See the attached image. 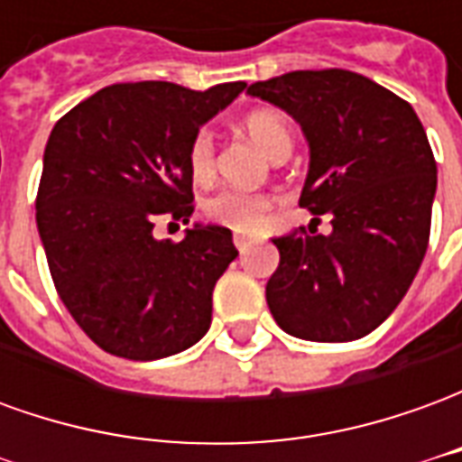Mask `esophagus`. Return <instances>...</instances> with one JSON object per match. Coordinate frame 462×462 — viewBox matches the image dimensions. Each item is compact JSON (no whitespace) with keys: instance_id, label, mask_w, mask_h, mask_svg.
Listing matches in <instances>:
<instances>
[{"instance_id":"34e87169","label":"esophagus","mask_w":462,"mask_h":462,"mask_svg":"<svg viewBox=\"0 0 462 462\" xmlns=\"http://www.w3.org/2000/svg\"><path fill=\"white\" fill-rule=\"evenodd\" d=\"M232 242H235V247H237L240 252H247V247L252 245L250 237H245V235H235V237H232Z\"/></svg>"}]
</instances>
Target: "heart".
I'll use <instances>...</instances> for the list:
<instances>
[{"mask_svg": "<svg viewBox=\"0 0 462 462\" xmlns=\"http://www.w3.org/2000/svg\"><path fill=\"white\" fill-rule=\"evenodd\" d=\"M245 131L250 133L257 148L267 152L270 158L282 151L291 152V128L280 111H272V108L252 111L245 118ZM188 165H190L192 178L198 182H210L215 178V143L208 131L195 133L190 148H188ZM270 208V198L240 190H222L205 202V215L227 230L254 232L262 227Z\"/></svg>", "mask_w": 462, "mask_h": 462, "instance_id": "b5f03b06", "label": "heart"}]
</instances>
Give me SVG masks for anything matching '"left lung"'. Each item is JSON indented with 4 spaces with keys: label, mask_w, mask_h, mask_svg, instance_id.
Instances as JSON below:
<instances>
[{
    "label": "left lung",
    "mask_w": 462,
    "mask_h": 462,
    "mask_svg": "<svg viewBox=\"0 0 462 462\" xmlns=\"http://www.w3.org/2000/svg\"><path fill=\"white\" fill-rule=\"evenodd\" d=\"M301 125L310 171L300 205L329 235L277 237L267 304L307 341H354L391 317L428 250L438 171L416 111L344 69L291 71L247 88Z\"/></svg>",
    "instance_id": "1"
}]
</instances>
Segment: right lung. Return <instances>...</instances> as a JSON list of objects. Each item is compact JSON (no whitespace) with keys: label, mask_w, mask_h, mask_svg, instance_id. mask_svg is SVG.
I'll list each match as a JSON object with an SVG mask.
<instances>
[{"label":"right lung","mask_w":462,"mask_h":462,"mask_svg":"<svg viewBox=\"0 0 462 462\" xmlns=\"http://www.w3.org/2000/svg\"><path fill=\"white\" fill-rule=\"evenodd\" d=\"M245 86H106L49 135L39 237L66 310L114 356H172L210 329L215 282L237 257L232 232L195 222L171 242L152 227L162 215L190 220V141Z\"/></svg>","instance_id":"1"}]
</instances>
